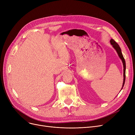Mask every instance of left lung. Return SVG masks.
I'll return each mask as SVG.
<instances>
[{"label":"left lung","instance_id":"left-lung-1","mask_svg":"<svg viewBox=\"0 0 135 135\" xmlns=\"http://www.w3.org/2000/svg\"><path fill=\"white\" fill-rule=\"evenodd\" d=\"M110 44L113 45V47H114L115 50L116 51L119 56V57L120 58V59H121L122 60V62H123V66H124V81H123V86H122V89H123L124 85V84H125V69H126V63H125V59L124 58V57L123 56V54L122 53V51H121V49H120L119 45L117 43L116 41L113 40V39H111L110 40Z\"/></svg>","mask_w":135,"mask_h":135}]
</instances>
